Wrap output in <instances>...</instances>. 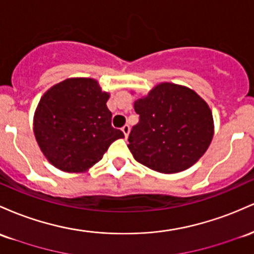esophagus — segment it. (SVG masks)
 I'll return each instance as SVG.
<instances>
[{
  "label": "esophagus",
  "instance_id": "obj_1",
  "mask_svg": "<svg viewBox=\"0 0 254 254\" xmlns=\"http://www.w3.org/2000/svg\"><path fill=\"white\" fill-rule=\"evenodd\" d=\"M122 131L124 132V135H125V137H127V136H129V132H130V127L127 124H125L124 127H122Z\"/></svg>",
  "mask_w": 254,
  "mask_h": 254
}]
</instances>
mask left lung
I'll return each instance as SVG.
<instances>
[{"label":"left lung","mask_w":254,"mask_h":254,"mask_svg":"<svg viewBox=\"0 0 254 254\" xmlns=\"http://www.w3.org/2000/svg\"><path fill=\"white\" fill-rule=\"evenodd\" d=\"M140 122L131 129L129 147L136 161L176 174L194 165L213 137V117L194 90L174 83L155 85L133 104Z\"/></svg>","instance_id":"8db88e82"}]
</instances>
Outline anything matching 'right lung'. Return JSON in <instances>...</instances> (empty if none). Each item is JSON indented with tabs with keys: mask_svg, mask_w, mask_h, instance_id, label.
I'll use <instances>...</instances> for the list:
<instances>
[{
	"mask_svg": "<svg viewBox=\"0 0 254 254\" xmlns=\"http://www.w3.org/2000/svg\"><path fill=\"white\" fill-rule=\"evenodd\" d=\"M110 94L93 78H68L44 93L33 117L36 141L50 164L66 172H85L124 137L111 125Z\"/></svg>",
	"mask_w": 254,
	"mask_h": 254,
	"instance_id": "add662e5",
	"label": "right lung"
}]
</instances>
